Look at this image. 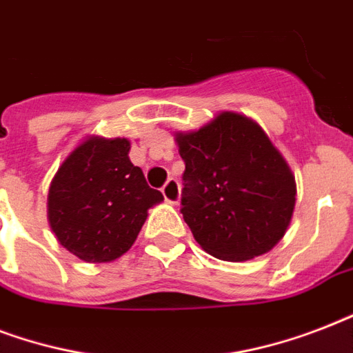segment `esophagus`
Returning <instances> with one entry per match:
<instances>
[{"label": "esophagus", "instance_id": "1", "mask_svg": "<svg viewBox=\"0 0 353 353\" xmlns=\"http://www.w3.org/2000/svg\"><path fill=\"white\" fill-rule=\"evenodd\" d=\"M161 192H163V196H165V199L168 201V203H174V205L179 203V198H181V188H179L177 179H168Z\"/></svg>", "mask_w": 353, "mask_h": 353}]
</instances>
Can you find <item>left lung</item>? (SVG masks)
I'll return each mask as SVG.
<instances>
[{"instance_id":"8db88e82","label":"left lung","mask_w":353,"mask_h":353,"mask_svg":"<svg viewBox=\"0 0 353 353\" xmlns=\"http://www.w3.org/2000/svg\"><path fill=\"white\" fill-rule=\"evenodd\" d=\"M185 161L181 214L201 249L229 262L271 251L291 223L296 185L256 122L221 112L196 132L176 133Z\"/></svg>"}]
</instances>
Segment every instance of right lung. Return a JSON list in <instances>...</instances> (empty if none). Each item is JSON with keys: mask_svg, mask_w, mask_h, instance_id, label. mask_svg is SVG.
I'll list each match as a JSON object with an SVG mask.
<instances>
[{"mask_svg": "<svg viewBox=\"0 0 353 353\" xmlns=\"http://www.w3.org/2000/svg\"><path fill=\"white\" fill-rule=\"evenodd\" d=\"M128 154V139L88 137L52 177L47 220L60 245L84 262H112L130 251L148 209L163 201Z\"/></svg>", "mask_w": 353, "mask_h": 353, "instance_id": "add662e5", "label": "right lung"}]
</instances>
